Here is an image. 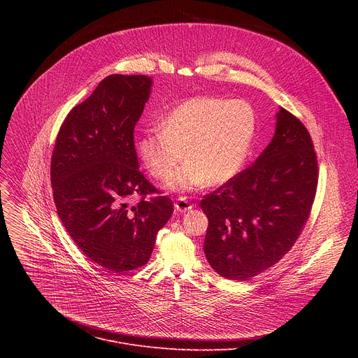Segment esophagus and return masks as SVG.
<instances>
[{
    "label": "esophagus",
    "mask_w": 358,
    "mask_h": 358,
    "mask_svg": "<svg viewBox=\"0 0 358 358\" xmlns=\"http://www.w3.org/2000/svg\"><path fill=\"white\" fill-rule=\"evenodd\" d=\"M174 207H176V210L178 211V213H187V211H189V210H192V203L189 202V201H187L185 198H178L177 201H176V203H174Z\"/></svg>",
    "instance_id": "obj_1"
}]
</instances>
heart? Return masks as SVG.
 Masks as SVG:
<instances>
[{
    "label": "heart",
    "instance_id": "obj_1",
    "mask_svg": "<svg viewBox=\"0 0 358 358\" xmlns=\"http://www.w3.org/2000/svg\"><path fill=\"white\" fill-rule=\"evenodd\" d=\"M257 115L246 100L192 97L174 108L162 127L141 131L138 156L155 178H166L171 191L220 185L239 174L257 134Z\"/></svg>",
    "mask_w": 358,
    "mask_h": 358
}]
</instances>
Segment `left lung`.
Wrapping results in <instances>:
<instances>
[{"instance_id": "8db88e82", "label": "left lung", "mask_w": 358, "mask_h": 358, "mask_svg": "<svg viewBox=\"0 0 358 358\" xmlns=\"http://www.w3.org/2000/svg\"><path fill=\"white\" fill-rule=\"evenodd\" d=\"M317 174L308 129L279 108L273 138L257 162L201 201L211 268L241 282L278 264L309 218Z\"/></svg>"}]
</instances>
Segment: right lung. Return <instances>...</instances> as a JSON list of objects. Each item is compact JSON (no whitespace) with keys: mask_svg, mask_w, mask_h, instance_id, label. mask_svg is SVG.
<instances>
[{"mask_svg":"<svg viewBox=\"0 0 358 358\" xmlns=\"http://www.w3.org/2000/svg\"><path fill=\"white\" fill-rule=\"evenodd\" d=\"M144 75H110L62 123L50 160L58 215L86 257L123 273L145 265L157 232L173 215L169 196L138 171L134 126L151 93ZM143 198L129 209L127 199Z\"/></svg>","mask_w":358,"mask_h":358,"instance_id":"right-lung-1","label":"right lung"}]
</instances>
